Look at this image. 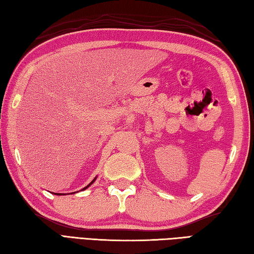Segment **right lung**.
Segmentation results:
<instances>
[{"label":"right lung","instance_id":"1","mask_svg":"<svg viewBox=\"0 0 254 254\" xmlns=\"http://www.w3.org/2000/svg\"><path fill=\"white\" fill-rule=\"evenodd\" d=\"M95 180H96V178H95V179H94V180H93V181H91V182H90V183H89V185H88V186H87V187H85V188H84V189H82V190H86V189H87V188H88V187H89V186H91V185H93V183H94V181H95ZM55 194H57V195H60V193H55Z\"/></svg>","mask_w":254,"mask_h":254}]
</instances>
